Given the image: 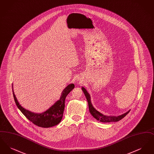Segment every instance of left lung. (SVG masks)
<instances>
[{"instance_id": "obj_1", "label": "left lung", "mask_w": 154, "mask_h": 154, "mask_svg": "<svg viewBox=\"0 0 154 154\" xmlns=\"http://www.w3.org/2000/svg\"><path fill=\"white\" fill-rule=\"evenodd\" d=\"M82 89L83 92L85 94V97L87 99L89 109V111H90L91 114H92V116L94 117L96 119L97 121H99L100 122H117V121H119V120L122 119L123 118H124L130 111V110H129L124 114H122L121 116H117V117H108V116H104V115H103L102 113H100V112H99L98 111L96 110L93 107L92 103L91 102V97H90V95H89L88 92L87 91V90L84 87L82 88Z\"/></svg>"}]
</instances>
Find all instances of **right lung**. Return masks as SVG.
Listing matches in <instances>:
<instances>
[{
	"label": "right lung",
	"mask_w": 154,
	"mask_h": 154,
	"mask_svg": "<svg viewBox=\"0 0 154 154\" xmlns=\"http://www.w3.org/2000/svg\"><path fill=\"white\" fill-rule=\"evenodd\" d=\"M74 88V85L73 84H71L67 86L63 91L60 99L53 106H52L48 110L41 114L34 113L23 108L17 100L13 91V93L15 102L18 108L30 121L42 128H50L58 124L61 121L65 109V101L66 96L70 93L72 89H73Z\"/></svg>",
	"instance_id": "add662e5"
}]
</instances>
